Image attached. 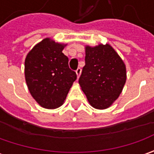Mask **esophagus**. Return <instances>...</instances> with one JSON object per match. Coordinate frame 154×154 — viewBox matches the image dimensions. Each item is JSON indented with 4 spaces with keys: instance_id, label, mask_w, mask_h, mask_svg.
<instances>
[{
    "instance_id": "obj_1",
    "label": "esophagus",
    "mask_w": 154,
    "mask_h": 154,
    "mask_svg": "<svg viewBox=\"0 0 154 154\" xmlns=\"http://www.w3.org/2000/svg\"><path fill=\"white\" fill-rule=\"evenodd\" d=\"M80 74H81V68H78L76 69V74H77V78H78V79L80 78Z\"/></svg>"
}]
</instances>
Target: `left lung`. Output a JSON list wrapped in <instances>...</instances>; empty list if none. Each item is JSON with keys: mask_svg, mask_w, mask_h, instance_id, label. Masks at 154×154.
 Here are the masks:
<instances>
[{"mask_svg": "<svg viewBox=\"0 0 154 154\" xmlns=\"http://www.w3.org/2000/svg\"><path fill=\"white\" fill-rule=\"evenodd\" d=\"M86 65L79 83L92 107H109L119 97L126 82V67L109 45L86 47Z\"/></svg>", "mask_w": 154, "mask_h": 154, "instance_id": "8db88e82", "label": "left lung"}]
</instances>
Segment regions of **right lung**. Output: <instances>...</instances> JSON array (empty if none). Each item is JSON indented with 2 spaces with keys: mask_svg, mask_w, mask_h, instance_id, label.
I'll list each match as a JSON object with an SVG mask.
<instances>
[{
  "mask_svg": "<svg viewBox=\"0 0 154 154\" xmlns=\"http://www.w3.org/2000/svg\"><path fill=\"white\" fill-rule=\"evenodd\" d=\"M65 45L45 38L35 45L25 61V76L33 98L44 108L61 106L77 79L62 53Z\"/></svg>",
  "mask_w": 154,
  "mask_h": 154,
  "instance_id": "1",
  "label": "right lung"
}]
</instances>
